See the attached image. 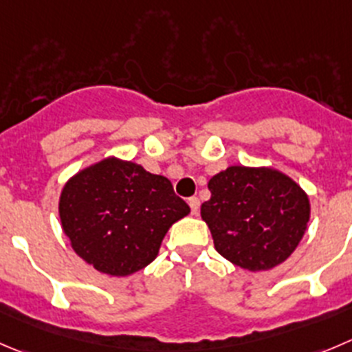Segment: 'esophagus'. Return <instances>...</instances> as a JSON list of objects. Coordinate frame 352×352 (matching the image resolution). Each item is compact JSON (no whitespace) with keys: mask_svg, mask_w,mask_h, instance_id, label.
<instances>
[{"mask_svg":"<svg viewBox=\"0 0 352 352\" xmlns=\"http://www.w3.org/2000/svg\"><path fill=\"white\" fill-rule=\"evenodd\" d=\"M188 206H190V209H192V214H197L199 212L200 200L197 199V197H192V199H188Z\"/></svg>","mask_w":352,"mask_h":352,"instance_id":"esophagus-1","label":"esophagus"}]
</instances>
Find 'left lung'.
Returning <instances> with one entry per match:
<instances>
[{"label":"left lung","instance_id":"1","mask_svg":"<svg viewBox=\"0 0 352 352\" xmlns=\"http://www.w3.org/2000/svg\"><path fill=\"white\" fill-rule=\"evenodd\" d=\"M200 214L217 252L247 271H267L292 256L311 217L307 193L274 167L230 166L207 183Z\"/></svg>","mask_w":352,"mask_h":352}]
</instances>
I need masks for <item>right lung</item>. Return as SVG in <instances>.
Masks as SVG:
<instances>
[{
  "label": "right lung",
  "mask_w": 352,
  "mask_h": 352,
  "mask_svg": "<svg viewBox=\"0 0 352 352\" xmlns=\"http://www.w3.org/2000/svg\"><path fill=\"white\" fill-rule=\"evenodd\" d=\"M188 214L166 176L113 155L70 176L58 199L74 252L110 276L148 266L170 226Z\"/></svg>",
  "instance_id": "add662e5"
}]
</instances>
